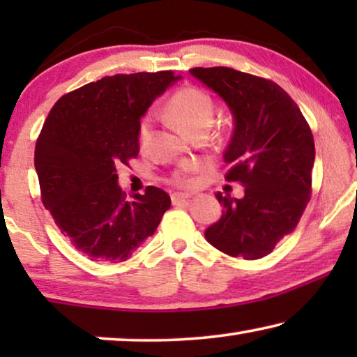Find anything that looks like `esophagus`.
<instances>
[{"label":"esophagus","mask_w":357,"mask_h":357,"mask_svg":"<svg viewBox=\"0 0 357 357\" xmlns=\"http://www.w3.org/2000/svg\"><path fill=\"white\" fill-rule=\"evenodd\" d=\"M188 202H190L188 195H182V193L172 195V204H175V206H178V204H183V203H188Z\"/></svg>","instance_id":"1"}]
</instances>
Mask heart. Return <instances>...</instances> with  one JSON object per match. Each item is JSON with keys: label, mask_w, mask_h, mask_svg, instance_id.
Wrapping results in <instances>:
<instances>
[{"label": "heart", "mask_w": 357, "mask_h": 357, "mask_svg": "<svg viewBox=\"0 0 357 357\" xmlns=\"http://www.w3.org/2000/svg\"><path fill=\"white\" fill-rule=\"evenodd\" d=\"M169 119L178 126L183 133L190 135L198 128H208L211 125L214 116V102L211 96L203 89H198L195 86L180 87L170 96L167 100ZM151 135V121L148 116H144L139 121L138 126V143L141 148H144L149 141ZM175 187L188 188L193 185V178L185 172H175L170 178Z\"/></svg>", "instance_id": "heart-1"}]
</instances>
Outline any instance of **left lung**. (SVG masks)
Listing matches in <instances>:
<instances>
[{"mask_svg": "<svg viewBox=\"0 0 357 357\" xmlns=\"http://www.w3.org/2000/svg\"><path fill=\"white\" fill-rule=\"evenodd\" d=\"M190 73L232 110L236 128L224 153L231 165L226 180L245 187L243 198L216 195L222 218L204 237L226 255L257 260L294 231L310 202L314 136L299 107L276 82L226 66Z\"/></svg>", "mask_w": 357, "mask_h": 357, "instance_id": "8db88e82", "label": "left lung"}]
</instances>
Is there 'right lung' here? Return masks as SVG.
<instances>
[{
  "instance_id": "right-lung-1",
  "label": "right lung",
  "mask_w": 357,
  "mask_h": 357,
  "mask_svg": "<svg viewBox=\"0 0 357 357\" xmlns=\"http://www.w3.org/2000/svg\"><path fill=\"white\" fill-rule=\"evenodd\" d=\"M178 77L174 71L105 76L61 96L42 126L33 159L42 203L91 260H128L170 208L158 187L126 197L116 169L136 159L139 119Z\"/></svg>"
}]
</instances>
